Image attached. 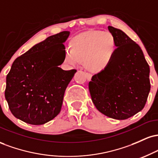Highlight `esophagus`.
I'll return each instance as SVG.
<instances>
[{
	"instance_id": "1",
	"label": "esophagus",
	"mask_w": 158,
	"mask_h": 158,
	"mask_svg": "<svg viewBox=\"0 0 158 158\" xmlns=\"http://www.w3.org/2000/svg\"><path fill=\"white\" fill-rule=\"evenodd\" d=\"M85 75H86V78L88 80H90L91 79V77H92V75L89 73H85Z\"/></svg>"
}]
</instances>
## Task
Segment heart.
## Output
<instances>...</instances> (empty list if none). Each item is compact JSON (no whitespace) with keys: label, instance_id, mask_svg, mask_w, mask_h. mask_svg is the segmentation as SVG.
I'll use <instances>...</instances> for the list:
<instances>
[{"label":"heart","instance_id":"heart-1","mask_svg":"<svg viewBox=\"0 0 158 158\" xmlns=\"http://www.w3.org/2000/svg\"><path fill=\"white\" fill-rule=\"evenodd\" d=\"M117 49L114 35L108 31L89 30L80 33L71 41V49H66L65 64L76 67L84 61L85 68L99 73L107 68Z\"/></svg>","mask_w":158,"mask_h":158}]
</instances>
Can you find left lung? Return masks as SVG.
I'll return each mask as SVG.
<instances>
[{"mask_svg": "<svg viewBox=\"0 0 158 158\" xmlns=\"http://www.w3.org/2000/svg\"><path fill=\"white\" fill-rule=\"evenodd\" d=\"M117 41L109 65L88 84L92 102L99 112L126 119L144 108L149 94L150 69L137 44L119 29L108 27Z\"/></svg>", "mask_w": 158, "mask_h": 158, "instance_id": "obj_1", "label": "left lung"}]
</instances>
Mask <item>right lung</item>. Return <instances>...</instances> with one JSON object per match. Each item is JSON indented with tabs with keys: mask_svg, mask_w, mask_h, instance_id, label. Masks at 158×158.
<instances>
[{
	"mask_svg": "<svg viewBox=\"0 0 158 158\" xmlns=\"http://www.w3.org/2000/svg\"><path fill=\"white\" fill-rule=\"evenodd\" d=\"M70 33L49 36L12 63L6 76L5 98L17 119L43 125L59 114L65 90L77 72L58 67L64 61L63 44Z\"/></svg>",
	"mask_w": 158,
	"mask_h": 158,
	"instance_id": "obj_1",
	"label": "right lung"
}]
</instances>
